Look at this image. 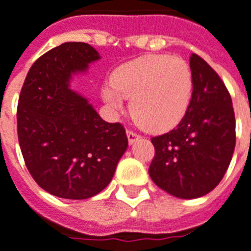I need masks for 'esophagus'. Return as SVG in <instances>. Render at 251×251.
<instances>
[{
	"mask_svg": "<svg viewBox=\"0 0 251 251\" xmlns=\"http://www.w3.org/2000/svg\"><path fill=\"white\" fill-rule=\"evenodd\" d=\"M127 137H128V143H129V146H132L135 141L140 139V136H139L136 132H133V131H129V129L127 131Z\"/></svg>",
	"mask_w": 251,
	"mask_h": 251,
	"instance_id": "obj_1",
	"label": "esophagus"
}]
</instances>
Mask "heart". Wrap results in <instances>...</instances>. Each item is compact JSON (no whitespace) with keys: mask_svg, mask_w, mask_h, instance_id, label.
Here are the masks:
<instances>
[{"mask_svg":"<svg viewBox=\"0 0 251 251\" xmlns=\"http://www.w3.org/2000/svg\"><path fill=\"white\" fill-rule=\"evenodd\" d=\"M193 95L189 63L178 56L156 54L140 56L119 66L101 99L111 110L122 112L124 100L132 99L131 112L151 132H167L180 123Z\"/></svg>","mask_w":251,"mask_h":251,"instance_id":"1","label":"heart"}]
</instances>
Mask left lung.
I'll return each mask as SVG.
<instances>
[{"label": "left lung", "instance_id": "left-lung-1", "mask_svg": "<svg viewBox=\"0 0 251 251\" xmlns=\"http://www.w3.org/2000/svg\"><path fill=\"white\" fill-rule=\"evenodd\" d=\"M189 65L193 95L185 116L171 132L152 137L150 176L177 199H199L220 184L235 147L231 98L217 73L197 54Z\"/></svg>", "mask_w": 251, "mask_h": 251}]
</instances>
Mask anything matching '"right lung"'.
<instances>
[{"instance_id":"add662e5","label":"right lung","mask_w":251,"mask_h":251,"mask_svg":"<svg viewBox=\"0 0 251 251\" xmlns=\"http://www.w3.org/2000/svg\"><path fill=\"white\" fill-rule=\"evenodd\" d=\"M99 59L88 43H62L34 62L21 90L17 129L26 167L43 190L61 199L100 193L127 151L123 126L104 122L70 87L74 75Z\"/></svg>"}]
</instances>
